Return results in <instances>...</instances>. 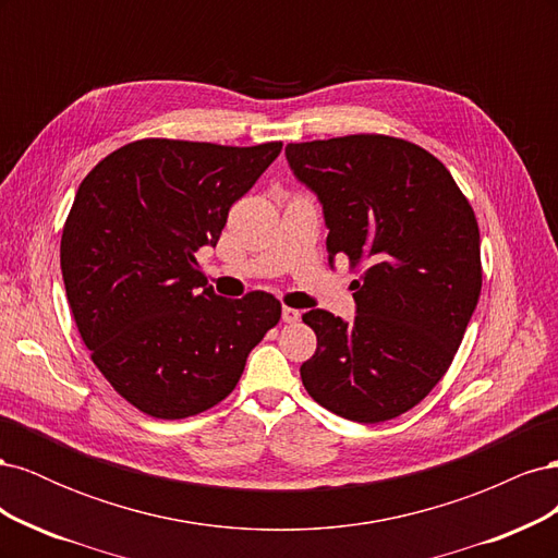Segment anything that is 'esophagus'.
Listing matches in <instances>:
<instances>
[{
  "label": "esophagus",
  "mask_w": 558,
  "mask_h": 558,
  "mask_svg": "<svg viewBox=\"0 0 558 558\" xmlns=\"http://www.w3.org/2000/svg\"><path fill=\"white\" fill-rule=\"evenodd\" d=\"M300 316L302 314L298 310H293V307H283L281 310V320H283V324H298Z\"/></svg>",
  "instance_id": "1"
}]
</instances>
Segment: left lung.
Masks as SVG:
<instances>
[{
    "label": "left lung",
    "instance_id": "1",
    "mask_svg": "<svg viewBox=\"0 0 558 558\" xmlns=\"http://www.w3.org/2000/svg\"><path fill=\"white\" fill-rule=\"evenodd\" d=\"M293 177L324 207L328 263L365 265L356 316L312 310L307 393L335 414L379 424L440 381L482 291L477 218L447 167L416 144L351 134L286 146Z\"/></svg>",
    "mask_w": 558,
    "mask_h": 558
}]
</instances>
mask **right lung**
<instances>
[{
    "instance_id": "right-lung-1",
    "label": "right lung",
    "mask_w": 558,
    "mask_h": 558,
    "mask_svg": "<svg viewBox=\"0 0 558 558\" xmlns=\"http://www.w3.org/2000/svg\"><path fill=\"white\" fill-rule=\"evenodd\" d=\"M279 150L142 140L81 181L60 242L66 300L99 373L144 414L214 408L279 324L277 298L216 295L195 260Z\"/></svg>"
}]
</instances>
